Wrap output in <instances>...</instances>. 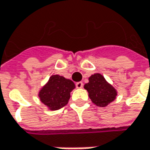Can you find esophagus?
Masks as SVG:
<instances>
[{
    "instance_id": "1",
    "label": "esophagus",
    "mask_w": 150,
    "mask_h": 150,
    "mask_svg": "<svg viewBox=\"0 0 150 150\" xmlns=\"http://www.w3.org/2000/svg\"><path fill=\"white\" fill-rule=\"evenodd\" d=\"M75 86H76L77 88H82V87H83V83H82L81 81L76 82V84H75Z\"/></svg>"
}]
</instances>
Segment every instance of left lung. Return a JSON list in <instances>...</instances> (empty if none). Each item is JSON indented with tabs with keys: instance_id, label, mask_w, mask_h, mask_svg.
<instances>
[{
	"instance_id": "8db88e82",
	"label": "left lung",
	"mask_w": 150,
	"mask_h": 150,
	"mask_svg": "<svg viewBox=\"0 0 150 150\" xmlns=\"http://www.w3.org/2000/svg\"><path fill=\"white\" fill-rule=\"evenodd\" d=\"M89 93L91 100L99 107H105L114 101L116 97L115 89L108 83L100 74H95L89 78V82L84 86Z\"/></svg>"
}]
</instances>
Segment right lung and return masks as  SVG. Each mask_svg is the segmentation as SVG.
Masks as SVG:
<instances>
[{
	"label": "right lung",
	"mask_w": 150,
	"mask_h": 150,
	"mask_svg": "<svg viewBox=\"0 0 150 150\" xmlns=\"http://www.w3.org/2000/svg\"><path fill=\"white\" fill-rule=\"evenodd\" d=\"M72 81L60 75H52L39 93L40 101L52 110H56L68 103L70 92L75 88Z\"/></svg>",
	"instance_id": "right-lung-1"
}]
</instances>
